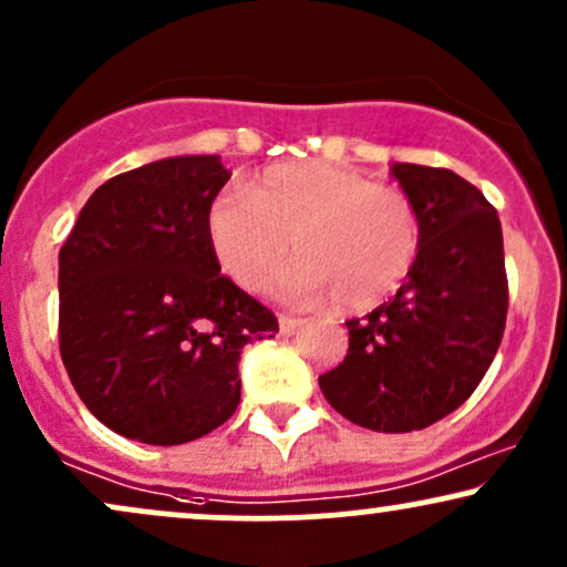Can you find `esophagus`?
Masks as SVG:
<instances>
[{
  "mask_svg": "<svg viewBox=\"0 0 567 567\" xmlns=\"http://www.w3.org/2000/svg\"><path fill=\"white\" fill-rule=\"evenodd\" d=\"M298 327H301V319L290 317V313H279V332H282V336H292Z\"/></svg>",
  "mask_w": 567,
  "mask_h": 567,
  "instance_id": "esophagus-1",
  "label": "esophagus"
}]
</instances>
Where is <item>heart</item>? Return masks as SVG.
<instances>
[{"instance_id": "1", "label": "heart", "mask_w": 567, "mask_h": 567, "mask_svg": "<svg viewBox=\"0 0 567 567\" xmlns=\"http://www.w3.org/2000/svg\"><path fill=\"white\" fill-rule=\"evenodd\" d=\"M216 261L254 290L292 248L298 258L271 279L277 296L319 303L336 296L367 309L401 288L420 254L422 227L401 189L330 163L271 166L248 193H221L208 208Z\"/></svg>"}]
</instances>
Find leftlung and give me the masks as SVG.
<instances>
[{"label":"left lung","mask_w":567,"mask_h":567,"mask_svg":"<svg viewBox=\"0 0 567 567\" xmlns=\"http://www.w3.org/2000/svg\"><path fill=\"white\" fill-rule=\"evenodd\" d=\"M420 216V254L395 298L351 319L349 353L319 378L353 425L422 431L473 395L507 322L502 224L478 187L449 168L393 163Z\"/></svg>","instance_id":"left-lung-1"}]
</instances>
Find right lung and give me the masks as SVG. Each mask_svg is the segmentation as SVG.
Segmentation results:
<instances>
[{
    "mask_svg": "<svg viewBox=\"0 0 567 567\" xmlns=\"http://www.w3.org/2000/svg\"><path fill=\"white\" fill-rule=\"evenodd\" d=\"M229 172L179 155L94 189L60 250V357L89 412L126 439L176 446L240 404V353L277 317L221 275L208 208Z\"/></svg>",
    "mask_w": 567,
    "mask_h": 567,
    "instance_id": "add662e5",
    "label": "right lung"
}]
</instances>
